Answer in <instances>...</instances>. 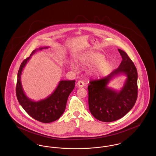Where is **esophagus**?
<instances>
[{
  "label": "esophagus",
  "mask_w": 156,
  "mask_h": 156,
  "mask_svg": "<svg viewBox=\"0 0 156 156\" xmlns=\"http://www.w3.org/2000/svg\"><path fill=\"white\" fill-rule=\"evenodd\" d=\"M85 85V82L82 80H79L77 83V86L79 87V88H82Z\"/></svg>",
  "instance_id": "34e87169"
}]
</instances>
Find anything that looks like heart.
I'll return each instance as SVG.
<instances>
[{
	"label": "heart",
	"mask_w": 156,
	"mask_h": 156,
	"mask_svg": "<svg viewBox=\"0 0 156 156\" xmlns=\"http://www.w3.org/2000/svg\"><path fill=\"white\" fill-rule=\"evenodd\" d=\"M104 59L105 56L99 53H86L81 57L80 62L87 66L95 65L92 71L96 76H101L109 73L111 68V62ZM71 67L73 69H76V67L73 63L71 64Z\"/></svg>",
	"instance_id": "heart-1"
}]
</instances>
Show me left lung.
Wrapping results in <instances>:
<instances>
[{
	"label": "left lung",
	"mask_w": 156,
	"mask_h": 156,
	"mask_svg": "<svg viewBox=\"0 0 156 156\" xmlns=\"http://www.w3.org/2000/svg\"><path fill=\"white\" fill-rule=\"evenodd\" d=\"M118 51L122 60L118 68L106 77L90 80L88 87L89 111L94 118L103 122L116 121L130 111L137 97V72L133 62L123 50ZM120 74L127 76L120 91L112 89L107 85Z\"/></svg>",
	"instance_id": "1"
}]
</instances>
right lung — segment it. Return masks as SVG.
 Listing matches in <instances>:
<instances>
[{
    "label": "right lung",
    "mask_w": 156,
    "mask_h": 156,
    "mask_svg": "<svg viewBox=\"0 0 156 156\" xmlns=\"http://www.w3.org/2000/svg\"><path fill=\"white\" fill-rule=\"evenodd\" d=\"M48 48L44 47L34 50L30 56L23 61L18 71L16 85V95L20 105L29 115L43 123L51 122L61 116L66 110L68 96L75 87V80H61L53 92L44 99L35 101L26 95L21 82L23 69L34 53Z\"/></svg>",
    "instance_id": "add662e5"
}]
</instances>
